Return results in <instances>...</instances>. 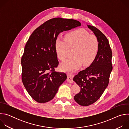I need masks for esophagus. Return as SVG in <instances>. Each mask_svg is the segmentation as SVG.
<instances>
[{"label": "esophagus", "instance_id": "34e87169", "mask_svg": "<svg viewBox=\"0 0 129 129\" xmlns=\"http://www.w3.org/2000/svg\"><path fill=\"white\" fill-rule=\"evenodd\" d=\"M67 81H68V82L72 83L73 82L72 79H73V77H74V75L72 74V73H67Z\"/></svg>", "mask_w": 129, "mask_h": 129}]
</instances>
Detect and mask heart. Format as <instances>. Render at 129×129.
<instances>
[{"mask_svg":"<svg viewBox=\"0 0 129 129\" xmlns=\"http://www.w3.org/2000/svg\"><path fill=\"white\" fill-rule=\"evenodd\" d=\"M68 47L73 48L72 53L73 56L63 62L60 68L64 71H74L83 64L87 66L94 62L98 53L99 42L95 36L80 28L67 33L65 39L58 37L55 40V50L60 60L63 61L66 58Z\"/></svg>","mask_w":129,"mask_h":129,"instance_id":"1","label":"heart"}]
</instances>
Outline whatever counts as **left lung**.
Segmentation results:
<instances>
[{
	"label": "left lung",
	"instance_id": "1",
	"mask_svg": "<svg viewBox=\"0 0 129 129\" xmlns=\"http://www.w3.org/2000/svg\"><path fill=\"white\" fill-rule=\"evenodd\" d=\"M87 26L97 38L99 49L94 62L73 79L81 88L80 92L74 96V99L82 106H89L100 98L108 85L113 68L112 50L106 37L95 27Z\"/></svg>",
	"mask_w": 129,
	"mask_h": 129
}]
</instances>
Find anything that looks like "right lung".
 Instances as JSON below:
<instances>
[{"label":"right lung","mask_w":129,"mask_h":129,"mask_svg":"<svg viewBox=\"0 0 129 129\" xmlns=\"http://www.w3.org/2000/svg\"><path fill=\"white\" fill-rule=\"evenodd\" d=\"M81 25L74 19L54 18L37 28L29 37L21 58L22 81L37 102L51 101L67 79L65 73L54 71L59 64L55 40L60 33Z\"/></svg>","instance_id":"add662e5"}]
</instances>
